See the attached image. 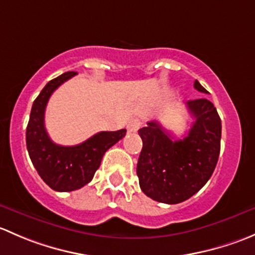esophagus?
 Instances as JSON below:
<instances>
[{"label":"esophagus","instance_id":"34e87169","mask_svg":"<svg viewBox=\"0 0 255 255\" xmlns=\"http://www.w3.org/2000/svg\"><path fill=\"white\" fill-rule=\"evenodd\" d=\"M140 126H142V122H140L138 118H133V120H130L127 125L128 132H133V133L137 132V130L140 128Z\"/></svg>","mask_w":255,"mask_h":255}]
</instances>
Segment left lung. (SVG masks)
<instances>
[{
	"instance_id": "obj_1",
	"label": "left lung",
	"mask_w": 255,
	"mask_h": 255,
	"mask_svg": "<svg viewBox=\"0 0 255 255\" xmlns=\"http://www.w3.org/2000/svg\"><path fill=\"white\" fill-rule=\"evenodd\" d=\"M194 87L208 94L199 81ZM195 118L189 133L175 139L156 121L138 130L143 140L137 164L142 191L154 201L180 204L204 187L212 175L221 149V118L207 99L187 101Z\"/></svg>"
}]
</instances>
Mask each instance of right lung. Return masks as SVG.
<instances>
[{
    "label": "right lung",
    "mask_w": 255,
    "mask_h": 255,
    "mask_svg": "<svg viewBox=\"0 0 255 255\" xmlns=\"http://www.w3.org/2000/svg\"><path fill=\"white\" fill-rule=\"evenodd\" d=\"M75 75L74 71L64 73L45 85L33 102L25 133L28 154L38 174L49 187L60 192L74 191L89 184L100 168L104 154L127 132H100L73 146L59 145L49 138L44 126L49 99L61 84Z\"/></svg>",
    "instance_id": "1"
}]
</instances>
